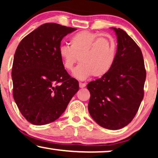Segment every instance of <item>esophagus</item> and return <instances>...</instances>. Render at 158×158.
<instances>
[{
  "instance_id": "esophagus-1",
  "label": "esophagus",
  "mask_w": 158,
  "mask_h": 158,
  "mask_svg": "<svg viewBox=\"0 0 158 158\" xmlns=\"http://www.w3.org/2000/svg\"><path fill=\"white\" fill-rule=\"evenodd\" d=\"M86 86V83H83V82H79V88H85V87Z\"/></svg>"
}]
</instances>
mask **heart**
Returning <instances> with one entry per match:
<instances>
[{"mask_svg": "<svg viewBox=\"0 0 158 158\" xmlns=\"http://www.w3.org/2000/svg\"><path fill=\"white\" fill-rule=\"evenodd\" d=\"M70 45H61L59 54L67 70H72L78 60L80 61L73 73L77 79L84 80L90 76L101 77L113 66L117 44L111 36H99L83 30L70 38Z\"/></svg>", "mask_w": 158, "mask_h": 158, "instance_id": "1", "label": "heart"}]
</instances>
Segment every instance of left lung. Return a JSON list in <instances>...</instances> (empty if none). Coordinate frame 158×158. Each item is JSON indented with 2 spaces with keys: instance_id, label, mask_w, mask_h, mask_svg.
Here are the masks:
<instances>
[{
  "instance_id": "left-lung-1",
  "label": "left lung",
  "mask_w": 158,
  "mask_h": 158,
  "mask_svg": "<svg viewBox=\"0 0 158 158\" xmlns=\"http://www.w3.org/2000/svg\"><path fill=\"white\" fill-rule=\"evenodd\" d=\"M117 50L112 68L87 85L90 98L88 111L97 124L120 129L131 122L144 96L146 72L141 50L122 29L112 27Z\"/></svg>"
}]
</instances>
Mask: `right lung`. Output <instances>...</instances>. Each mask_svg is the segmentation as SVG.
<instances>
[{"mask_svg":"<svg viewBox=\"0 0 158 158\" xmlns=\"http://www.w3.org/2000/svg\"><path fill=\"white\" fill-rule=\"evenodd\" d=\"M77 29L56 23L41 25L21 40L12 69L13 97L28 122L36 126L57 119L79 90L59 54L61 41Z\"/></svg>","mask_w":158,"mask_h":158,"instance_id":"1","label":"right lung"}]
</instances>
